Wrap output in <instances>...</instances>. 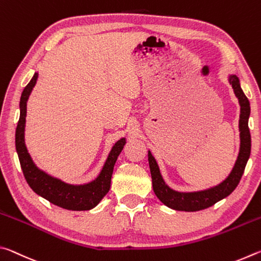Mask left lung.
Here are the masks:
<instances>
[{
    "mask_svg": "<svg viewBox=\"0 0 261 261\" xmlns=\"http://www.w3.org/2000/svg\"><path fill=\"white\" fill-rule=\"evenodd\" d=\"M229 82L232 85L233 92L238 98L241 105V116H240V131H241V149L238 158L233 166L230 175L227 179L218 187L199 192L182 193L176 192L167 187L161 177L158 163L153 158L151 152H148V163L152 175V184L154 193L166 206L176 211L196 212L205 210L207 207L213 206L215 202L223 199L229 196L240 183L242 175L244 173L246 162L250 158L251 153V135L249 129V116H250V102L247 100L244 92L242 91L240 81L236 76L229 77Z\"/></svg>",
    "mask_w": 261,
    "mask_h": 261,
    "instance_id": "obj_1",
    "label": "left lung"
}]
</instances>
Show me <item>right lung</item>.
<instances>
[{
    "instance_id": "1",
    "label": "right lung",
    "mask_w": 261,
    "mask_h": 261,
    "mask_svg": "<svg viewBox=\"0 0 261 261\" xmlns=\"http://www.w3.org/2000/svg\"><path fill=\"white\" fill-rule=\"evenodd\" d=\"M38 79L35 72L30 83L25 86L20 96V116L16 129V149L18 153L21 170H23L26 182L35 193L47 199L51 204L60 206L62 208L70 211H88L99 204L100 200L108 193L110 189V180L114 170V165L125 145V139L118 140L110 151L107 161L101 170L98 178L85 185H69L60 179L39 170L31 159L24 143L26 102L29 95L34 87Z\"/></svg>"
}]
</instances>
